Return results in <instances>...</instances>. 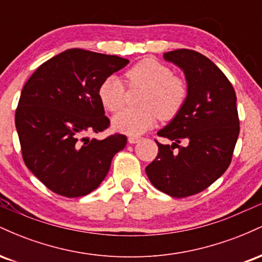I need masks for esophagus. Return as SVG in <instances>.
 Here are the masks:
<instances>
[{
  "label": "esophagus",
  "mask_w": 262,
  "mask_h": 262,
  "mask_svg": "<svg viewBox=\"0 0 262 262\" xmlns=\"http://www.w3.org/2000/svg\"><path fill=\"white\" fill-rule=\"evenodd\" d=\"M140 140V138H138V137H129L128 138V141L130 144H135V143H138V141Z\"/></svg>",
  "instance_id": "obj_1"
}]
</instances>
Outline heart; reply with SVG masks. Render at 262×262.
<instances>
[{
	"instance_id": "obj_1",
	"label": "heart",
	"mask_w": 262,
	"mask_h": 262,
	"mask_svg": "<svg viewBox=\"0 0 262 262\" xmlns=\"http://www.w3.org/2000/svg\"><path fill=\"white\" fill-rule=\"evenodd\" d=\"M130 89H144L140 108L124 110L113 117V128L129 135H138L151 128L160 117L171 121L181 112L188 97L186 81L154 59H143L125 73ZM98 98L110 112H118L127 101V87L118 76L104 79L98 87Z\"/></svg>"
}]
</instances>
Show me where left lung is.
Returning a JSON list of instances; mask_svg holds the SVG:
<instances>
[{
    "instance_id": "1",
    "label": "left lung",
    "mask_w": 262,
    "mask_h": 262,
    "mask_svg": "<svg viewBox=\"0 0 262 262\" xmlns=\"http://www.w3.org/2000/svg\"><path fill=\"white\" fill-rule=\"evenodd\" d=\"M164 58L183 70L188 97L181 112L158 132L172 145L155 140L158 156L145 171L159 191L183 198L209 187L229 167L240 130L236 96L221 69L201 53L176 49Z\"/></svg>"
}]
</instances>
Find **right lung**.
Returning <instances> with one entry per match:
<instances>
[{"label": "right lung", "instance_id": "add662e5", "mask_svg": "<svg viewBox=\"0 0 262 262\" xmlns=\"http://www.w3.org/2000/svg\"><path fill=\"white\" fill-rule=\"evenodd\" d=\"M128 62L75 48L43 62L23 86L14 117L22 158L54 193L69 198L89 194L127 144V137L119 133L102 140L87 134L110 127L98 87Z\"/></svg>", "mask_w": 262, "mask_h": 262}]
</instances>
